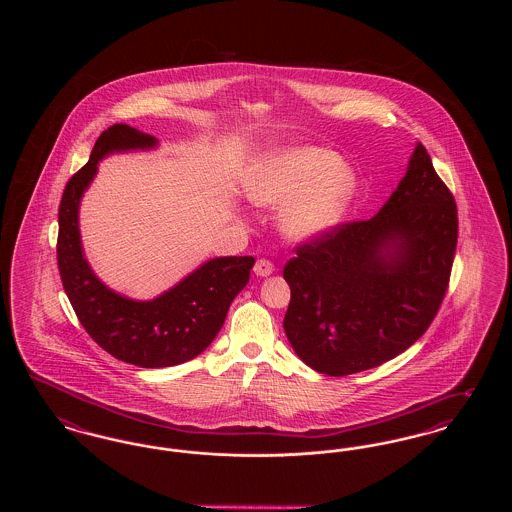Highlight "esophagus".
Listing matches in <instances>:
<instances>
[{"instance_id": "34e87169", "label": "esophagus", "mask_w": 512, "mask_h": 512, "mask_svg": "<svg viewBox=\"0 0 512 512\" xmlns=\"http://www.w3.org/2000/svg\"><path fill=\"white\" fill-rule=\"evenodd\" d=\"M253 272L257 274V276H261V278H267L270 276L272 272H274V265L267 261V259H259L257 263H255V267H253Z\"/></svg>"}]
</instances>
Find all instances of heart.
<instances>
[{"label": "heart", "mask_w": 512, "mask_h": 512, "mask_svg": "<svg viewBox=\"0 0 512 512\" xmlns=\"http://www.w3.org/2000/svg\"><path fill=\"white\" fill-rule=\"evenodd\" d=\"M357 188L355 172L328 149L284 147L259 157L244 192L257 207H280V230L292 242L317 240L345 215Z\"/></svg>", "instance_id": "1"}]
</instances>
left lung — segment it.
I'll use <instances>...</instances> for the list:
<instances>
[{
  "mask_svg": "<svg viewBox=\"0 0 512 512\" xmlns=\"http://www.w3.org/2000/svg\"><path fill=\"white\" fill-rule=\"evenodd\" d=\"M457 205L422 144L382 209L297 247L284 267V330L297 357L328 376L380 366L438 313L457 247Z\"/></svg>",
  "mask_w": 512,
  "mask_h": 512,
  "instance_id": "1",
  "label": "left lung"
}]
</instances>
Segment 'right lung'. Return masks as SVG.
<instances>
[{
  "instance_id": "right-lung-1",
  "label": "right lung",
  "mask_w": 512,
  "mask_h": 512,
  "mask_svg": "<svg viewBox=\"0 0 512 512\" xmlns=\"http://www.w3.org/2000/svg\"><path fill=\"white\" fill-rule=\"evenodd\" d=\"M157 146V138L128 124L109 126L96 140L90 161L67 182L59 205L57 265L76 317L99 347L142 368L182 365L203 353L255 265L253 257L209 259L147 301L126 297L99 280L82 247L80 201L107 155Z\"/></svg>"
}]
</instances>
